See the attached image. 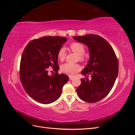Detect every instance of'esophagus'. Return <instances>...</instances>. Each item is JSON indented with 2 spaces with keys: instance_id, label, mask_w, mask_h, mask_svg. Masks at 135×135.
<instances>
[{
  "instance_id": "esophagus-1",
  "label": "esophagus",
  "mask_w": 135,
  "mask_h": 135,
  "mask_svg": "<svg viewBox=\"0 0 135 135\" xmlns=\"http://www.w3.org/2000/svg\"><path fill=\"white\" fill-rule=\"evenodd\" d=\"M69 79H70V80H72L73 79H74V77H73V76H69Z\"/></svg>"
}]
</instances>
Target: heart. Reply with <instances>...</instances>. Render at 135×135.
<instances>
[{
  "label": "heart",
  "instance_id": "b5f03b06",
  "mask_svg": "<svg viewBox=\"0 0 135 135\" xmlns=\"http://www.w3.org/2000/svg\"><path fill=\"white\" fill-rule=\"evenodd\" d=\"M70 48L71 50L75 53L76 55L79 56L80 60H83V56H82L85 52V49L83 45L77 42H74L70 45ZM65 49L64 47H61L57 53L58 59L63 61L65 57ZM81 66L78 64H71V63H65L61 66V71L65 74L70 76H75L77 73L81 70Z\"/></svg>",
  "mask_w": 135,
  "mask_h": 135
}]
</instances>
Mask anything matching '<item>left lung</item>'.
Here are the masks:
<instances>
[{
    "mask_svg": "<svg viewBox=\"0 0 135 135\" xmlns=\"http://www.w3.org/2000/svg\"><path fill=\"white\" fill-rule=\"evenodd\" d=\"M85 45L89 51V59L81 71L84 76L91 74V79H81L77 88L79 97L84 101L97 102L109 93L118 75V61L110 44L103 38L95 34L73 37Z\"/></svg>",
    "mask_w": 135,
    "mask_h": 135,
    "instance_id": "8db88e82",
    "label": "left lung"
}]
</instances>
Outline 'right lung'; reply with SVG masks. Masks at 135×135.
<instances>
[{
    "mask_svg": "<svg viewBox=\"0 0 135 135\" xmlns=\"http://www.w3.org/2000/svg\"><path fill=\"white\" fill-rule=\"evenodd\" d=\"M67 38L46 36L35 39L26 46L21 58L20 76L26 92L36 101L49 104L58 99L68 76L58 74L57 53ZM51 66L56 74L49 75Z\"/></svg>",
    "mask_w": 135,
    "mask_h": 135,
    "instance_id": "1",
    "label": "right lung"
}]
</instances>
